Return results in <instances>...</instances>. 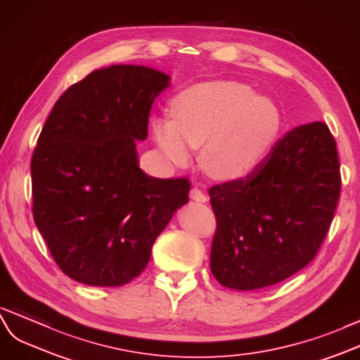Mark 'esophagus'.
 Returning <instances> with one entry per match:
<instances>
[{"mask_svg": "<svg viewBox=\"0 0 360 360\" xmlns=\"http://www.w3.org/2000/svg\"><path fill=\"white\" fill-rule=\"evenodd\" d=\"M190 198H191L193 200H198V202H207V200H208V198H207L205 193L202 191L200 188H198V187L191 188V191H190Z\"/></svg>", "mask_w": 360, "mask_h": 360, "instance_id": "esophagus-1", "label": "esophagus"}]
</instances>
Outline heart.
Listing matches in <instances>:
<instances>
[{"label": "heart", "instance_id": "b5f03b06", "mask_svg": "<svg viewBox=\"0 0 360 360\" xmlns=\"http://www.w3.org/2000/svg\"><path fill=\"white\" fill-rule=\"evenodd\" d=\"M172 117L153 118V136L170 162L184 165L204 146L200 161L219 179H238L259 167L281 131L272 100L250 86L216 80L193 85L173 97Z\"/></svg>", "mask_w": 360, "mask_h": 360}]
</instances>
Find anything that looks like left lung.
<instances>
[{
	"label": "left lung",
	"instance_id": "obj_1",
	"mask_svg": "<svg viewBox=\"0 0 360 360\" xmlns=\"http://www.w3.org/2000/svg\"><path fill=\"white\" fill-rule=\"evenodd\" d=\"M208 193L216 280L236 290L280 283L315 259L333 220L340 196L335 138L322 122L301 124L246 178Z\"/></svg>",
	"mask_w": 360,
	"mask_h": 360
}]
</instances>
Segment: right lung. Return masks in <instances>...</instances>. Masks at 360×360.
I'll return each mask as SVG.
<instances>
[{
	"label": "right lung",
	"instance_id": "right-lung-1",
	"mask_svg": "<svg viewBox=\"0 0 360 360\" xmlns=\"http://www.w3.org/2000/svg\"><path fill=\"white\" fill-rule=\"evenodd\" d=\"M164 72L141 65L92 71L54 105L32 156L33 219L70 278L98 288L132 281L174 211L187 178L158 179L138 167Z\"/></svg>",
	"mask_w": 360,
	"mask_h": 360
}]
</instances>
